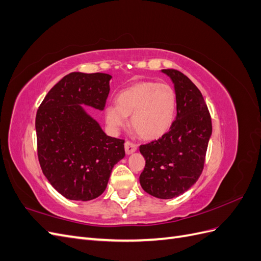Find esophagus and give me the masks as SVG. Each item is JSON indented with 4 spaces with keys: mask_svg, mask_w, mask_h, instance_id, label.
Returning <instances> with one entry per match:
<instances>
[{
    "mask_svg": "<svg viewBox=\"0 0 261 261\" xmlns=\"http://www.w3.org/2000/svg\"><path fill=\"white\" fill-rule=\"evenodd\" d=\"M137 150V145L135 143H133V141L127 140L125 143V151L127 154H130L133 152H135Z\"/></svg>",
    "mask_w": 261,
    "mask_h": 261,
    "instance_id": "obj_1",
    "label": "esophagus"
}]
</instances>
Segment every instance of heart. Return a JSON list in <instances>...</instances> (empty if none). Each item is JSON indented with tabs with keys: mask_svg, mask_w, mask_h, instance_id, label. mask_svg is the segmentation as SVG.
I'll return each instance as SVG.
<instances>
[{
	"mask_svg": "<svg viewBox=\"0 0 261 261\" xmlns=\"http://www.w3.org/2000/svg\"><path fill=\"white\" fill-rule=\"evenodd\" d=\"M116 103L106 108V121L113 129L127 124L132 115V126L144 139L163 136L174 122L176 114V91L167 83L139 82L122 90Z\"/></svg>",
	"mask_w": 261,
	"mask_h": 261,
	"instance_id": "b5f03b06",
	"label": "heart"
}]
</instances>
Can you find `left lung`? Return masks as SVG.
Listing matches in <instances>:
<instances>
[{"label": "left lung", "mask_w": 261, "mask_h": 261, "mask_svg": "<svg viewBox=\"0 0 261 261\" xmlns=\"http://www.w3.org/2000/svg\"><path fill=\"white\" fill-rule=\"evenodd\" d=\"M176 91V117L169 132L139 146L146 165L139 176L144 191L171 199L188 191L201 175L212 133L211 116L200 90L177 69H162Z\"/></svg>", "instance_id": "8db88e82"}]
</instances>
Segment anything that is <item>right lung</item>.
Listing matches in <instances>:
<instances>
[{
	"instance_id": "obj_1",
	"label": "right lung",
	"mask_w": 261,
	"mask_h": 261,
	"mask_svg": "<svg viewBox=\"0 0 261 261\" xmlns=\"http://www.w3.org/2000/svg\"><path fill=\"white\" fill-rule=\"evenodd\" d=\"M112 76L80 72L64 76L36 115L37 153L44 176L70 200H91L107 188L124 139L107 136L81 105L103 110Z\"/></svg>"
}]
</instances>
